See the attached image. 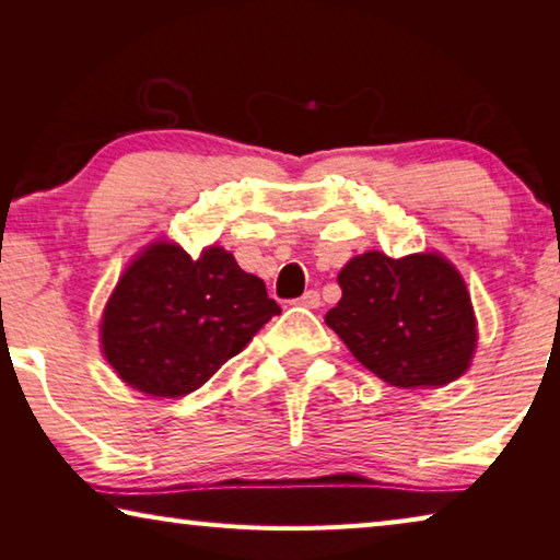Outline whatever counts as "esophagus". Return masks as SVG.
Here are the masks:
<instances>
[{"label":"esophagus","instance_id":"obj_1","mask_svg":"<svg viewBox=\"0 0 560 560\" xmlns=\"http://www.w3.org/2000/svg\"><path fill=\"white\" fill-rule=\"evenodd\" d=\"M296 306H303V308H318V306H320V293L314 291V289L306 291L301 299H296Z\"/></svg>","mask_w":560,"mask_h":560}]
</instances>
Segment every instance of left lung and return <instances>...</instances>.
Wrapping results in <instances>:
<instances>
[{
  "instance_id": "left-lung-1",
  "label": "left lung",
  "mask_w": 560,
  "mask_h": 560,
  "mask_svg": "<svg viewBox=\"0 0 560 560\" xmlns=\"http://www.w3.org/2000/svg\"><path fill=\"white\" fill-rule=\"evenodd\" d=\"M338 283L343 296L326 324L381 381L434 387L469 368L477 320L459 271L440 254H360Z\"/></svg>"
}]
</instances>
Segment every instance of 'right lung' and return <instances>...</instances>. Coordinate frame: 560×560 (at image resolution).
<instances>
[{
  "label": "right lung",
  "mask_w": 560,
  "mask_h": 560,
  "mask_svg": "<svg viewBox=\"0 0 560 560\" xmlns=\"http://www.w3.org/2000/svg\"><path fill=\"white\" fill-rule=\"evenodd\" d=\"M279 314L264 281L230 252L210 246L192 259L158 242L120 277L103 311L101 343L130 387L179 397L202 387Z\"/></svg>",
  "instance_id": "1"
}]
</instances>
